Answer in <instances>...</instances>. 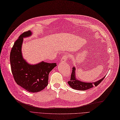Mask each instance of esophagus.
<instances>
[{"label":"esophagus","mask_w":120,"mask_h":120,"mask_svg":"<svg viewBox=\"0 0 120 120\" xmlns=\"http://www.w3.org/2000/svg\"><path fill=\"white\" fill-rule=\"evenodd\" d=\"M68 56H69V55L68 54H65L63 56H62V57L61 61L63 62H65L66 61V60H67Z\"/></svg>","instance_id":"1"}]
</instances>
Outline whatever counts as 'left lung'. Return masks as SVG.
Wrapping results in <instances>:
<instances>
[{
  "label": "left lung",
  "mask_w": 120,
  "mask_h": 120,
  "mask_svg": "<svg viewBox=\"0 0 120 120\" xmlns=\"http://www.w3.org/2000/svg\"><path fill=\"white\" fill-rule=\"evenodd\" d=\"M105 76L97 81L95 82H82L79 81L77 79L76 77V67H73L72 68V72L71 76L70 81L68 82L69 85L74 90H86L90 89L94 86H97L102 81Z\"/></svg>",
  "instance_id": "obj_1"
}]
</instances>
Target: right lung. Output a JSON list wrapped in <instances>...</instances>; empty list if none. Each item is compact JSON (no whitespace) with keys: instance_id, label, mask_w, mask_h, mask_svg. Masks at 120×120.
<instances>
[{"instance_id":"add662e5","label":"right lung","mask_w":120,"mask_h":120,"mask_svg":"<svg viewBox=\"0 0 120 120\" xmlns=\"http://www.w3.org/2000/svg\"><path fill=\"white\" fill-rule=\"evenodd\" d=\"M30 30L21 34L12 48L10 61L11 71L17 85L30 92H38L48 85L49 74L55 67L56 63L43 61L37 64H29L23 57L22 45L23 38L30 36Z\"/></svg>"}]
</instances>
